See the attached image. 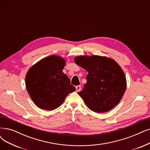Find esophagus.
<instances>
[{
    "instance_id": "esophagus-1",
    "label": "esophagus",
    "mask_w": 150,
    "mask_h": 150,
    "mask_svg": "<svg viewBox=\"0 0 150 150\" xmlns=\"http://www.w3.org/2000/svg\"><path fill=\"white\" fill-rule=\"evenodd\" d=\"M76 89L77 92H79L81 89V86H77L76 87Z\"/></svg>"
}]
</instances>
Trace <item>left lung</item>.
<instances>
[{
    "instance_id": "8db88e82",
    "label": "left lung",
    "mask_w": 150,
    "mask_h": 150,
    "mask_svg": "<svg viewBox=\"0 0 150 150\" xmlns=\"http://www.w3.org/2000/svg\"><path fill=\"white\" fill-rule=\"evenodd\" d=\"M74 62L87 72V82L78 93L93 112H108L122 99L127 87L121 67L113 59L99 55L77 56Z\"/></svg>"
}]
</instances>
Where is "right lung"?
<instances>
[{
	"label": "right lung",
	"mask_w": 150,
	"mask_h": 150,
	"mask_svg": "<svg viewBox=\"0 0 150 150\" xmlns=\"http://www.w3.org/2000/svg\"><path fill=\"white\" fill-rule=\"evenodd\" d=\"M65 64L63 58L53 55L40 59L27 72V91L33 102L40 109H57L69 93L76 91L68 77L63 72Z\"/></svg>",
	"instance_id": "obj_1"
}]
</instances>
